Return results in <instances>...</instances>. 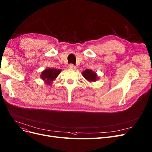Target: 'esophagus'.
Wrapping results in <instances>:
<instances>
[{"label":"esophagus","instance_id":"esophagus-1","mask_svg":"<svg viewBox=\"0 0 152 152\" xmlns=\"http://www.w3.org/2000/svg\"><path fill=\"white\" fill-rule=\"evenodd\" d=\"M68 69H71V70H75L76 69V66L74 64H69L68 65Z\"/></svg>","mask_w":152,"mask_h":152}]
</instances>
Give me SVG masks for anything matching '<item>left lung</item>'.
Returning <instances> with one entry per match:
<instances>
[{"mask_svg": "<svg viewBox=\"0 0 152 152\" xmlns=\"http://www.w3.org/2000/svg\"><path fill=\"white\" fill-rule=\"evenodd\" d=\"M82 75L89 82H96L97 79V75L96 72L92 70L86 69L82 72Z\"/></svg>", "mask_w": 152, "mask_h": 152, "instance_id": "8db88e82", "label": "left lung"}]
</instances>
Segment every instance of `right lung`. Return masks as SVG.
<instances>
[{
  "label": "right lung",
  "mask_w": 152,
  "mask_h": 152,
  "mask_svg": "<svg viewBox=\"0 0 152 152\" xmlns=\"http://www.w3.org/2000/svg\"><path fill=\"white\" fill-rule=\"evenodd\" d=\"M61 70L55 69H46L43 72H41L40 75L42 80L45 82L46 84L50 85L55 78L60 74Z\"/></svg>",
  "instance_id": "1"
}]
</instances>
